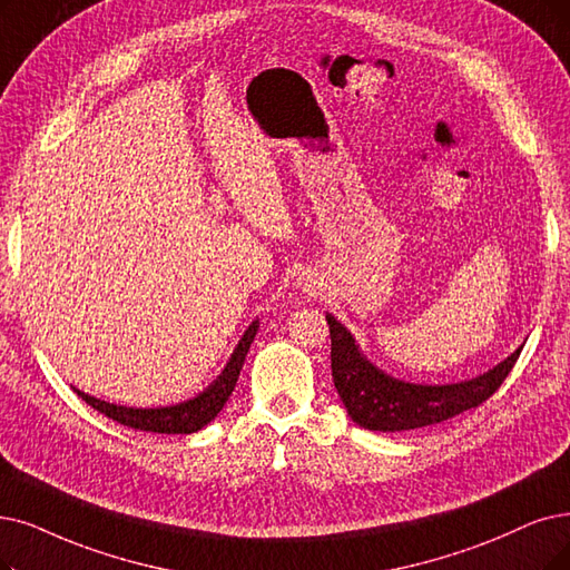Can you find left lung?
Wrapping results in <instances>:
<instances>
[{
  "mask_svg": "<svg viewBox=\"0 0 570 570\" xmlns=\"http://www.w3.org/2000/svg\"><path fill=\"white\" fill-rule=\"evenodd\" d=\"M327 325L332 336V379L336 393L357 425L381 432L435 425L472 406H480L508 379L521 353V348L514 351L498 367L463 383L416 385L383 374L370 360H364L351 332L336 323L334 315H327Z\"/></svg>",
  "mask_w": 570,
  "mask_h": 570,
  "instance_id": "obj_1",
  "label": "left lung"
}]
</instances>
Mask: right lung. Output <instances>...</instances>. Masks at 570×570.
Returning <instances> with one entry per match:
<instances>
[{"instance_id": "add662e5", "label": "right lung", "mask_w": 570, "mask_h": 570, "mask_svg": "<svg viewBox=\"0 0 570 570\" xmlns=\"http://www.w3.org/2000/svg\"><path fill=\"white\" fill-rule=\"evenodd\" d=\"M257 334V323L249 325V330L243 334L238 348L234 351L229 364L222 372V376L210 385L206 393H200L194 400H187L175 406H158V409H130V406H117L102 400H96L90 395H83L77 391V395L96 409V412L105 414L107 419L117 421L121 425L145 430V432H164V435H189V432L200 430L208 425L219 412L222 406L229 400V395L236 389V381L240 376L245 355L249 351V344Z\"/></svg>"}]
</instances>
